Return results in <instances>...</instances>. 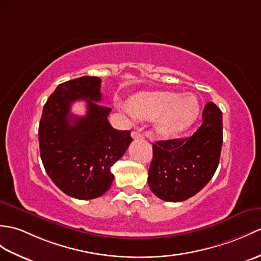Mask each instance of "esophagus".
Instances as JSON below:
<instances>
[{
	"label": "esophagus",
	"mask_w": 261,
	"mask_h": 261,
	"mask_svg": "<svg viewBox=\"0 0 261 261\" xmlns=\"http://www.w3.org/2000/svg\"><path fill=\"white\" fill-rule=\"evenodd\" d=\"M131 136H132L133 139H143L144 138V136L142 135L140 131H132Z\"/></svg>",
	"instance_id": "esophagus-1"
}]
</instances>
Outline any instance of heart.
Here are the masks:
<instances>
[{"label":"heart","mask_w":261,"mask_h":261,"mask_svg":"<svg viewBox=\"0 0 261 261\" xmlns=\"http://www.w3.org/2000/svg\"><path fill=\"white\" fill-rule=\"evenodd\" d=\"M125 110L139 119L155 120L156 132L163 137H172L195 122L200 102L193 93L152 91L132 95Z\"/></svg>","instance_id":"b5f03b06"}]
</instances>
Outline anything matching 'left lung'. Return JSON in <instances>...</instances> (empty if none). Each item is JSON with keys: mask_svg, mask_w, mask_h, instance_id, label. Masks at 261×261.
<instances>
[{"mask_svg": "<svg viewBox=\"0 0 261 261\" xmlns=\"http://www.w3.org/2000/svg\"><path fill=\"white\" fill-rule=\"evenodd\" d=\"M222 147V113L214 102L202 111V123L190 138L152 143L148 184L154 195L170 202L189 199L214 177Z\"/></svg>", "mask_w": 261, "mask_h": 261, "instance_id": "1", "label": "left lung"}]
</instances>
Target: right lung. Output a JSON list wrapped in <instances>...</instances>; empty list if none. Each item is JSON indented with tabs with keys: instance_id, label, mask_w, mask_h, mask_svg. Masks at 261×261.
I'll return each instance as SVG.
<instances>
[{
	"instance_id": "1",
	"label": "right lung",
	"mask_w": 261,
	"mask_h": 261,
	"mask_svg": "<svg viewBox=\"0 0 261 261\" xmlns=\"http://www.w3.org/2000/svg\"><path fill=\"white\" fill-rule=\"evenodd\" d=\"M101 79L81 76L59 84L43 108L39 125L42 162L65 195L80 200L101 197L111 187V167L132 141L130 131L112 128L111 108L100 105ZM87 103L84 117L71 115L70 105Z\"/></svg>"
}]
</instances>
